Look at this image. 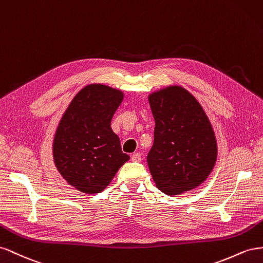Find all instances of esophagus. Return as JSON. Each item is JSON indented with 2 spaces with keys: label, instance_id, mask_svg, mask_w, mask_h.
<instances>
[{
  "label": "esophagus",
  "instance_id": "obj_1",
  "mask_svg": "<svg viewBox=\"0 0 263 263\" xmlns=\"http://www.w3.org/2000/svg\"><path fill=\"white\" fill-rule=\"evenodd\" d=\"M131 160L133 161V162H140L141 160H142V156H141V153H133L132 155H131Z\"/></svg>",
  "mask_w": 263,
  "mask_h": 263
}]
</instances>
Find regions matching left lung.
<instances>
[{
  "label": "left lung",
  "instance_id": "left-lung-1",
  "mask_svg": "<svg viewBox=\"0 0 263 263\" xmlns=\"http://www.w3.org/2000/svg\"><path fill=\"white\" fill-rule=\"evenodd\" d=\"M148 102L155 127L146 160L156 187L171 196L196 189L217 160L215 132L204 109L179 86L152 92Z\"/></svg>",
  "mask_w": 263,
  "mask_h": 263
}]
</instances>
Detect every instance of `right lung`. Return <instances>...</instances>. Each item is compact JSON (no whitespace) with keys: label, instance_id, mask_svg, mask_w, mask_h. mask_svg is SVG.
Here are the masks:
<instances>
[{"label":"right lung","instance_id":"1","mask_svg":"<svg viewBox=\"0 0 263 263\" xmlns=\"http://www.w3.org/2000/svg\"><path fill=\"white\" fill-rule=\"evenodd\" d=\"M122 100L121 90L88 85L74 96L59 121L52 143L54 162L67 183L82 193L102 192L130 159L110 126Z\"/></svg>","mask_w":263,"mask_h":263}]
</instances>
